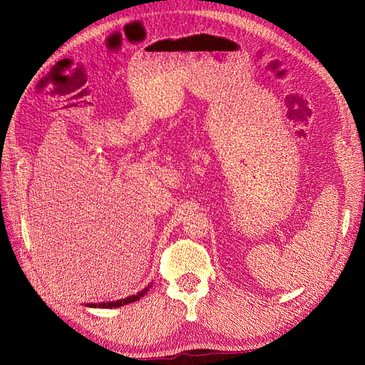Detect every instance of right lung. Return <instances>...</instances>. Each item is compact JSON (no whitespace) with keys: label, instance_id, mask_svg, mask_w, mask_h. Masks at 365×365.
Instances as JSON below:
<instances>
[{"label":"right lung","instance_id":"right-lung-1","mask_svg":"<svg viewBox=\"0 0 365 365\" xmlns=\"http://www.w3.org/2000/svg\"><path fill=\"white\" fill-rule=\"evenodd\" d=\"M150 286H152V284H149L148 288H145V289L140 291V292H137V294H134V295H129V297H126V298H120V300H115V302H106V303H88L86 306H90V307H103V309H106V307H120V306H125V304H129V303H132V302H137L138 298H141L143 295H146V292L149 291Z\"/></svg>","mask_w":365,"mask_h":365}]
</instances>
